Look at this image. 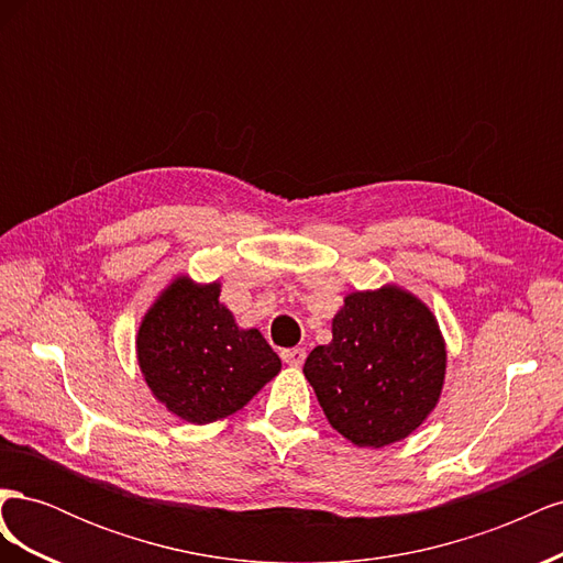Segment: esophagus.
I'll use <instances>...</instances> for the list:
<instances>
[{"mask_svg":"<svg viewBox=\"0 0 563 563\" xmlns=\"http://www.w3.org/2000/svg\"><path fill=\"white\" fill-rule=\"evenodd\" d=\"M305 356H308V352H305L302 347H294V350H284L282 352V360L288 364V366H302L305 364Z\"/></svg>","mask_w":563,"mask_h":563,"instance_id":"1","label":"esophagus"}]
</instances>
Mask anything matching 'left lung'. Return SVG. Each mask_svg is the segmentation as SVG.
Masks as SVG:
<instances>
[{"label":"left lung","mask_w":563,"mask_h":563,"mask_svg":"<svg viewBox=\"0 0 563 563\" xmlns=\"http://www.w3.org/2000/svg\"><path fill=\"white\" fill-rule=\"evenodd\" d=\"M302 373L323 416L360 449L413 434L434 411L446 378V340L434 312L397 284L345 296Z\"/></svg>","instance_id":"obj_1"}]
</instances>
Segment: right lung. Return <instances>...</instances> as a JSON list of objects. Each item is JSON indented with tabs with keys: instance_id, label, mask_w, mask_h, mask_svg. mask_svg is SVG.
<instances>
[{
	"instance_id": "1",
	"label": "right lung",
	"mask_w": 563,
	"mask_h": 563,
	"mask_svg": "<svg viewBox=\"0 0 563 563\" xmlns=\"http://www.w3.org/2000/svg\"><path fill=\"white\" fill-rule=\"evenodd\" d=\"M135 356L152 397L190 424L236 413L282 371L263 333L242 329L220 302V282L183 272L143 314Z\"/></svg>"
}]
</instances>
